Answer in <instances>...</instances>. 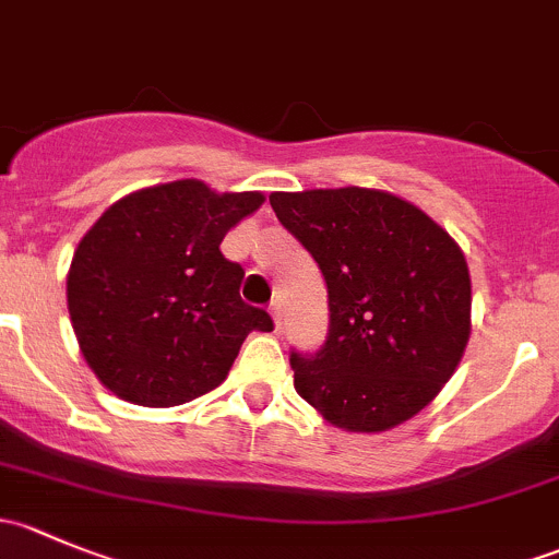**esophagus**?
<instances>
[{"mask_svg":"<svg viewBox=\"0 0 559 559\" xmlns=\"http://www.w3.org/2000/svg\"><path fill=\"white\" fill-rule=\"evenodd\" d=\"M270 316H273L275 330L281 332V326H284V313H281V306H278V302H273V306H270Z\"/></svg>","mask_w":559,"mask_h":559,"instance_id":"obj_1","label":"esophagus"}]
</instances>
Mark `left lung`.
Returning a JSON list of instances; mask_svg holds the SVG:
<instances>
[{
  "mask_svg": "<svg viewBox=\"0 0 559 559\" xmlns=\"http://www.w3.org/2000/svg\"><path fill=\"white\" fill-rule=\"evenodd\" d=\"M278 222L319 264L326 341L292 348L295 389L326 421L381 432L419 414L471 337V275L427 213L376 189L270 194Z\"/></svg>",
  "mask_w": 559,
  "mask_h": 559,
  "instance_id": "1",
  "label": "left lung"
}]
</instances>
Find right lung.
Returning a JSON list of instances; mask_svg holds the SVG:
<instances>
[{"instance_id":"right-lung-1","label":"right lung","mask_w":559,"mask_h":559,"mask_svg":"<svg viewBox=\"0 0 559 559\" xmlns=\"http://www.w3.org/2000/svg\"><path fill=\"white\" fill-rule=\"evenodd\" d=\"M264 202L173 180L110 205L78 243L67 308L97 379L129 403L170 408L227 379L248 332L273 319L240 297L222 240Z\"/></svg>"}]
</instances>
